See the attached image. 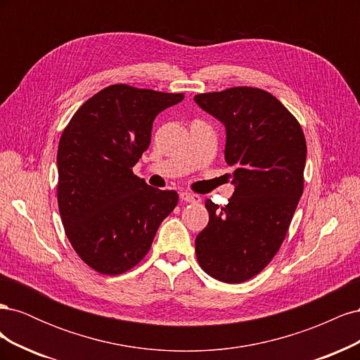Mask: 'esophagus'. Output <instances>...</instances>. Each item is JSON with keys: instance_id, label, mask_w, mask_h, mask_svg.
<instances>
[{"instance_id": "34e87169", "label": "esophagus", "mask_w": 360, "mask_h": 360, "mask_svg": "<svg viewBox=\"0 0 360 360\" xmlns=\"http://www.w3.org/2000/svg\"><path fill=\"white\" fill-rule=\"evenodd\" d=\"M180 200L184 201V202H200L201 197H200V195H195V193H191V192H181Z\"/></svg>"}]
</instances>
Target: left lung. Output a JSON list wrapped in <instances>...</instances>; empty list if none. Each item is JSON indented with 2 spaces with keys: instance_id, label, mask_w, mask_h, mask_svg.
Instances as JSON below:
<instances>
[{
  "instance_id": "1",
  "label": "left lung",
  "mask_w": 360,
  "mask_h": 360,
  "mask_svg": "<svg viewBox=\"0 0 360 360\" xmlns=\"http://www.w3.org/2000/svg\"><path fill=\"white\" fill-rule=\"evenodd\" d=\"M193 101L225 126V160L236 186L228 204L205 201L209 224L195 238L207 275L240 284L276 255L303 192L307 141L287 108L252 86L197 94Z\"/></svg>"
}]
</instances>
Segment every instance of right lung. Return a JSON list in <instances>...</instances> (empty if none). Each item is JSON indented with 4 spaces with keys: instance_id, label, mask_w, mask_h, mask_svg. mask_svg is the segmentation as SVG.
Returning a JSON list of instances; mask_svg holds the SVG:
<instances>
[{
    "instance_id": "right-lung-1",
    "label": "right lung",
    "mask_w": 360,
    "mask_h": 360,
    "mask_svg": "<svg viewBox=\"0 0 360 360\" xmlns=\"http://www.w3.org/2000/svg\"><path fill=\"white\" fill-rule=\"evenodd\" d=\"M183 93L110 85L76 111L60 138L57 198L76 254L102 275H122L143 259L176 191L151 188L132 168L148 148L159 112Z\"/></svg>"
}]
</instances>
